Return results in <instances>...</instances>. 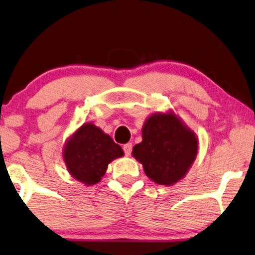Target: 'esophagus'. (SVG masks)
Wrapping results in <instances>:
<instances>
[{
	"mask_svg": "<svg viewBox=\"0 0 255 255\" xmlns=\"http://www.w3.org/2000/svg\"><path fill=\"white\" fill-rule=\"evenodd\" d=\"M131 148H133V145H131V143H126V144H124V147H122V149H124L125 155L129 156L130 152H131Z\"/></svg>",
	"mask_w": 255,
	"mask_h": 255,
	"instance_id": "34e87169",
	"label": "esophagus"
}]
</instances>
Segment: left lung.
Returning a JSON list of instances; mask_svg holds the SVG:
<instances>
[{"mask_svg": "<svg viewBox=\"0 0 255 255\" xmlns=\"http://www.w3.org/2000/svg\"><path fill=\"white\" fill-rule=\"evenodd\" d=\"M197 138L175 114H152L142 128V142L133 156L143 164L145 175L159 185L183 178L195 161Z\"/></svg>", "mask_w": 255, "mask_h": 255, "instance_id": "obj_1", "label": "left lung"}]
</instances>
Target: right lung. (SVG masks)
<instances>
[{
    "mask_svg": "<svg viewBox=\"0 0 255 255\" xmlns=\"http://www.w3.org/2000/svg\"><path fill=\"white\" fill-rule=\"evenodd\" d=\"M122 155L120 145L92 124L81 126L64 149V161L70 174L86 185L100 182L108 164Z\"/></svg>",
    "mask_w": 255,
    "mask_h": 255,
    "instance_id": "obj_1",
    "label": "right lung"
}]
</instances>
